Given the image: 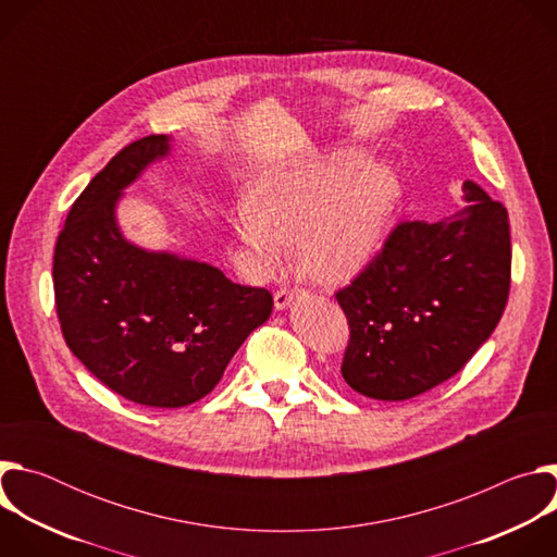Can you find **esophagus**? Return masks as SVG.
Returning a JSON list of instances; mask_svg holds the SVG:
<instances>
[{
	"label": "esophagus",
	"mask_w": 557,
	"mask_h": 557,
	"mask_svg": "<svg viewBox=\"0 0 557 557\" xmlns=\"http://www.w3.org/2000/svg\"><path fill=\"white\" fill-rule=\"evenodd\" d=\"M293 297H295V293L290 290V288H280V290H275V295H273V304H275V308L277 310H286L290 304H293Z\"/></svg>",
	"instance_id": "34e87169"
}]
</instances>
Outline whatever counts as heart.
Wrapping results in <instances>:
<instances>
[{"mask_svg": "<svg viewBox=\"0 0 557 557\" xmlns=\"http://www.w3.org/2000/svg\"><path fill=\"white\" fill-rule=\"evenodd\" d=\"M359 149L264 174L253 198L237 200L233 222L260 269L275 267L299 240L306 273L320 282L352 277L372 256L399 200V181Z\"/></svg>", "mask_w": 557, "mask_h": 557, "instance_id": "obj_1", "label": "heart"}]
</instances>
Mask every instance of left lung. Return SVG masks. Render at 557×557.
Here are the masks:
<instances>
[{
    "label": "left lung",
    "instance_id": "8db88e82",
    "mask_svg": "<svg viewBox=\"0 0 557 557\" xmlns=\"http://www.w3.org/2000/svg\"><path fill=\"white\" fill-rule=\"evenodd\" d=\"M460 211L401 222L342 290V374L363 396L406 401L454 376L498 326L511 284L507 209L465 181Z\"/></svg>",
    "mask_w": 557,
    "mask_h": 557
}]
</instances>
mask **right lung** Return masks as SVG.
I'll list each match as a JSON object with an SVG mask.
<instances>
[{
  "instance_id": "obj_1",
  "label": "right lung",
  "mask_w": 557,
  "mask_h": 557,
  "mask_svg": "<svg viewBox=\"0 0 557 557\" xmlns=\"http://www.w3.org/2000/svg\"><path fill=\"white\" fill-rule=\"evenodd\" d=\"M170 147L165 134L123 147L70 207L52 262L67 348L112 392L149 408H183L207 396L273 310L267 288L123 237V189Z\"/></svg>"
}]
</instances>
